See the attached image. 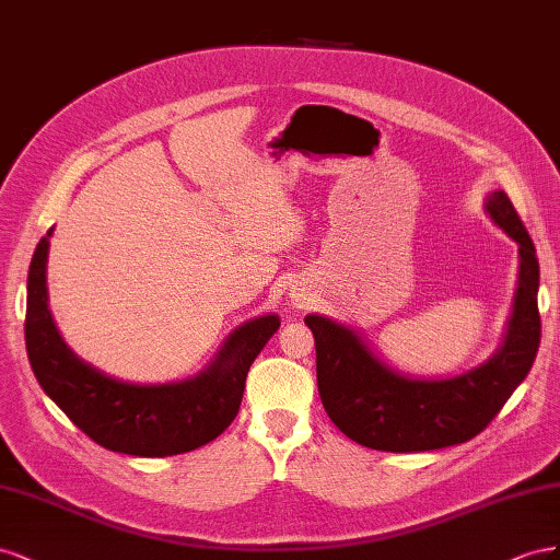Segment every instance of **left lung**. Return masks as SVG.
Returning a JSON list of instances; mask_svg holds the SVG:
<instances>
[{"label":"left lung","mask_w":560,"mask_h":560,"mask_svg":"<svg viewBox=\"0 0 560 560\" xmlns=\"http://www.w3.org/2000/svg\"><path fill=\"white\" fill-rule=\"evenodd\" d=\"M486 209L521 253L518 291L506 340L488 363L451 380H410L382 365L354 330L310 314L316 385L332 424L365 448L422 453L474 439L530 373L539 349V262L535 244L504 191Z\"/></svg>","instance_id":"obj_1"}]
</instances>
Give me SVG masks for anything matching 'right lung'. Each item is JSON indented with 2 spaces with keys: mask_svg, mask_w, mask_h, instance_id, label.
Masks as SVG:
<instances>
[{
  "mask_svg": "<svg viewBox=\"0 0 560 560\" xmlns=\"http://www.w3.org/2000/svg\"><path fill=\"white\" fill-rule=\"evenodd\" d=\"M46 236L27 271L25 347L32 373L54 404L91 441L124 455H180L218 439L234 422L250 363L277 332L279 316L253 318L234 330L213 365L195 380L150 387L112 380L79 361L54 326L46 307Z\"/></svg>",
  "mask_w": 560,
  "mask_h": 560,
  "instance_id": "1",
  "label": "right lung"
}]
</instances>
